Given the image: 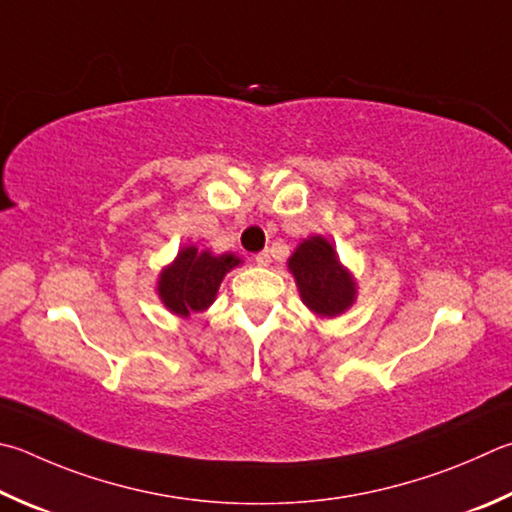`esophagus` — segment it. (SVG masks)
Returning a JSON list of instances; mask_svg holds the SVG:
<instances>
[{
  "instance_id": "obj_1",
  "label": "esophagus",
  "mask_w": 512,
  "mask_h": 512,
  "mask_svg": "<svg viewBox=\"0 0 512 512\" xmlns=\"http://www.w3.org/2000/svg\"><path fill=\"white\" fill-rule=\"evenodd\" d=\"M255 264L257 266H268V264H271V253H268V250H262V253H257L255 255Z\"/></svg>"
}]
</instances>
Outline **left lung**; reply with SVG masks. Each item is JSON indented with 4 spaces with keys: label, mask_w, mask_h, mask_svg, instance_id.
Returning <instances> with one entry per match:
<instances>
[{
    "label": "left lung",
    "mask_w": 512,
    "mask_h": 512,
    "mask_svg": "<svg viewBox=\"0 0 512 512\" xmlns=\"http://www.w3.org/2000/svg\"><path fill=\"white\" fill-rule=\"evenodd\" d=\"M302 302L320 318H336L356 300L353 275L340 264L336 248L322 235L304 239L288 257Z\"/></svg>",
    "instance_id": "obj_1"
}]
</instances>
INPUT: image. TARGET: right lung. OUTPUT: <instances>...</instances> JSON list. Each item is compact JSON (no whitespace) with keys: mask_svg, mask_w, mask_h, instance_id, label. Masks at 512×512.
<instances>
[{"mask_svg":"<svg viewBox=\"0 0 512 512\" xmlns=\"http://www.w3.org/2000/svg\"><path fill=\"white\" fill-rule=\"evenodd\" d=\"M239 264L241 259L232 253L212 255L210 250L199 253V248L185 246L174 262L163 268L156 291L165 309L179 318H188L190 313L206 311L215 302L221 280Z\"/></svg>","mask_w":512,"mask_h":512,"instance_id":"add662e5","label":"right lung"}]
</instances>
